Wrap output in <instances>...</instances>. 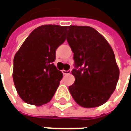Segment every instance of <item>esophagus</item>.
<instances>
[{
	"mask_svg": "<svg viewBox=\"0 0 131 131\" xmlns=\"http://www.w3.org/2000/svg\"><path fill=\"white\" fill-rule=\"evenodd\" d=\"M62 72L63 74H68L71 73V69L70 70H62Z\"/></svg>",
	"mask_w": 131,
	"mask_h": 131,
	"instance_id": "1",
	"label": "esophagus"
}]
</instances>
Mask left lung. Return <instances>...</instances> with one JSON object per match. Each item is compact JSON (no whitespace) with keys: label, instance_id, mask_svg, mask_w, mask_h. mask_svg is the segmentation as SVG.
I'll return each mask as SVG.
<instances>
[{"label":"left lung","instance_id":"obj_1","mask_svg":"<svg viewBox=\"0 0 131 131\" xmlns=\"http://www.w3.org/2000/svg\"><path fill=\"white\" fill-rule=\"evenodd\" d=\"M67 41L74 53L72 73L75 81L69 90L74 101L84 108L104 104L115 90L119 78L111 46L90 26H68Z\"/></svg>","mask_w":131,"mask_h":131}]
</instances>
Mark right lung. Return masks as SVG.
Here are the masks:
<instances>
[{"label":"right lung","instance_id":"obj_1","mask_svg":"<svg viewBox=\"0 0 131 131\" xmlns=\"http://www.w3.org/2000/svg\"><path fill=\"white\" fill-rule=\"evenodd\" d=\"M68 26L44 25L25 39L13 59V82L21 99L28 104L49 103L57 90L62 73L53 63L56 50L66 41Z\"/></svg>","mask_w":131,"mask_h":131}]
</instances>
